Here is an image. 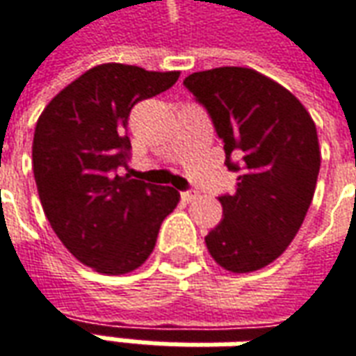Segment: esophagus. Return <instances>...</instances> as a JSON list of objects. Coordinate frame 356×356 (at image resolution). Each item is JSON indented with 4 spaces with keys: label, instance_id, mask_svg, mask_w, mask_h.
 <instances>
[{
    "label": "esophagus",
    "instance_id": "34e87169",
    "mask_svg": "<svg viewBox=\"0 0 356 356\" xmlns=\"http://www.w3.org/2000/svg\"><path fill=\"white\" fill-rule=\"evenodd\" d=\"M197 197H199V193H197V191H183V193H181V199H183V201H193V199H197Z\"/></svg>",
    "mask_w": 356,
    "mask_h": 356
}]
</instances>
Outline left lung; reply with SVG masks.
<instances>
[{"mask_svg":"<svg viewBox=\"0 0 356 356\" xmlns=\"http://www.w3.org/2000/svg\"><path fill=\"white\" fill-rule=\"evenodd\" d=\"M183 84L238 173L236 191L218 197L225 218L204 236L207 248L225 270H260L284 254L312 204L321 165L315 124L293 94L252 68L193 72Z\"/></svg>","mask_w":356,"mask_h":356,"instance_id":"8db88e82","label":"left lung"}]
</instances>
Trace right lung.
I'll list each match as a JSON object with an SVG mask.
<instances>
[{
  "mask_svg": "<svg viewBox=\"0 0 356 356\" xmlns=\"http://www.w3.org/2000/svg\"><path fill=\"white\" fill-rule=\"evenodd\" d=\"M177 79L100 65L56 94L37 122L33 173L44 215L68 252L96 272L118 276L145 262L181 199L173 187L120 175L131 155V108Z\"/></svg>",
  "mask_w": 356,
  "mask_h": 356,
  "instance_id": "right-lung-1",
  "label": "right lung"
}]
</instances>
